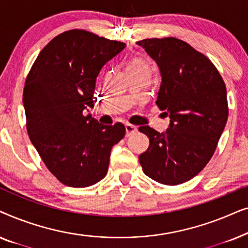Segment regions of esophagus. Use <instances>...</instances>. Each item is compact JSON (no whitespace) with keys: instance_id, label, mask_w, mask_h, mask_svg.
<instances>
[{"instance_id":"obj_1","label":"esophagus","mask_w":248,"mask_h":248,"mask_svg":"<svg viewBox=\"0 0 248 248\" xmlns=\"http://www.w3.org/2000/svg\"><path fill=\"white\" fill-rule=\"evenodd\" d=\"M125 131H126V137H130L138 131V128L131 124H125Z\"/></svg>"}]
</instances>
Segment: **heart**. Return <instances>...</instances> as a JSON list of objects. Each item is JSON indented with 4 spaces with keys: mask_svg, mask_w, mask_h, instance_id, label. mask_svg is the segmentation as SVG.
Masks as SVG:
<instances>
[{
    "mask_svg": "<svg viewBox=\"0 0 248 248\" xmlns=\"http://www.w3.org/2000/svg\"><path fill=\"white\" fill-rule=\"evenodd\" d=\"M143 66H148V64L143 62V61H140V60H135L133 61L130 64V66H128V70H133V69H139V67H143Z\"/></svg>",
    "mask_w": 248,
    "mask_h": 248,
    "instance_id": "obj_1",
    "label": "heart"
}]
</instances>
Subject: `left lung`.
<instances>
[{"mask_svg": "<svg viewBox=\"0 0 248 248\" xmlns=\"http://www.w3.org/2000/svg\"><path fill=\"white\" fill-rule=\"evenodd\" d=\"M157 63L161 83L155 104L170 123L165 133L149 126L139 155L144 174L166 185L187 182L205 167L228 118L227 90L208 57L181 39H143L137 43Z\"/></svg>", "mask_w": 248, "mask_h": 248, "instance_id": "obj_1", "label": "left lung"}]
</instances>
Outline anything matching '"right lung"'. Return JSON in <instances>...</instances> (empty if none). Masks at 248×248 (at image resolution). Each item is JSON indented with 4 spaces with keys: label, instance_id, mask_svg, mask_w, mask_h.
I'll list each match as a JSON object with an SVG mask.
<instances>
[{
    "label": "right lung",
    "instance_id": "obj_1",
    "mask_svg": "<svg viewBox=\"0 0 248 248\" xmlns=\"http://www.w3.org/2000/svg\"><path fill=\"white\" fill-rule=\"evenodd\" d=\"M125 47L69 30L44 47L27 77L22 100L30 141L64 185L88 187L101 181L111 148L124 138L123 124L103 125L87 111L100 71Z\"/></svg>",
    "mask_w": 248,
    "mask_h": 248
}]
</instances>
